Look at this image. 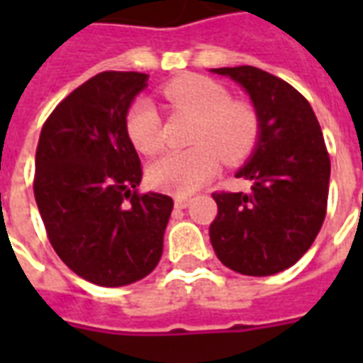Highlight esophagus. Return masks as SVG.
I'll return each instance as SVG.
<instances>
[{
  "label": "esophagus",
  "instance_id": "esophagus-1",
  "mask_svg": "<svg viewBox=\"0 0 363 363\" xmlns=\"http://www.w3.org/2000/svg\"><path fill=\"white\" fill-rule=\"evenodd\" d=\"M190 202H192V198H189V196H177L174 198V206H177V208H189L190 206Z\"/></svg>",
  "mask_w": 363,
  "mask_h": 363
}]
</instances>
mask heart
I'll use <instances>...</instances> for the list:
<instances>
[{
  "label": "heart",
  "mask_w": 363,
  "mask_h": 363,
  "mask_svg": "<svg viewBox=\"0 0 363 363\" xmlns=\"http://www.w3.org/2000/svg\"><path fill=\"white\" fill-rule=\"evenodd\" d=\"M167 103L177 111L196 116L189 150H174L159 157L150 167V182L155 189L173 194H192L210 181L225 163H239L252 153L260 135V118L255 106L243 101H231L223 85L202 75L173 79L161 89ZM126 132L135 150L153 155L163 147V124L155 104L138 99L126 114Z\"/></svg>",
  "instance_id": "b5f03b06"
}]
</instances>
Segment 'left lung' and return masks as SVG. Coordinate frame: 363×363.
Wrapping results in <instances>:
<instances>
[{
	"instance_id": "obj_1",
	"label": "left lung",
	"mask_w": 363,
	"mask_h": 363,
	"mask_svg": "<svg viewBox=\"0 0 363 363\" xmlns=\"http://www.w3.org/2000/svg\"><path fill=\"white\" fill-rule=\"evenodd\" d=\"M251 96L260 135L237 177L251 192H213L210 241L218 259L245 276H272L309 251L327 216L328 159L319 120L299 91L252 66L216 67Z\"/></svg>"
}]
</instances>
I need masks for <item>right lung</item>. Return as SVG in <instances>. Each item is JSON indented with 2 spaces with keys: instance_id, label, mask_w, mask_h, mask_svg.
I'll return each instance as SVG.
<instances>
[{
  "instance_id": "add662e5",
  "label": "right lung",
  "mask_w": 363,
  "mask_h": 363,
  "mask_svg": "<svg viewBox=\"0 0 363 363\" xmlns=\"http://www.w3.org/2000/svg\"><path fill=\"white\" fill-rule=\"evenodd\" d=\"M138 72H103L72 91L44 122L35 198L50 245L83 280L118 288L157 267L173 198L140 194L142 163L126 132Z\"/></svg>"
}]
</instances>
